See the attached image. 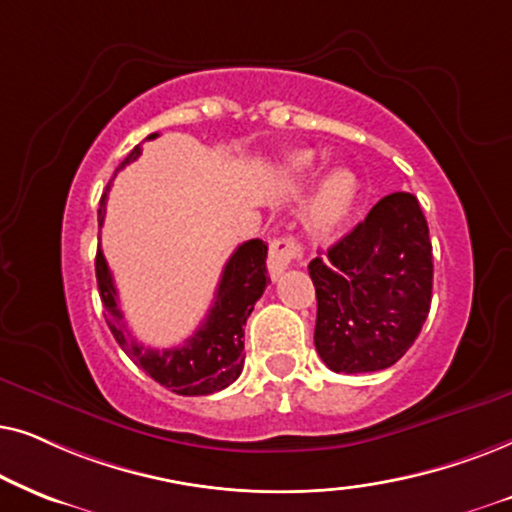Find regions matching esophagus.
<instances>
[{
	"instance_id": "34e87169",
	"label": "esophagus",
	"mask_w": 512,
	"mask_h": 512,
	"mask_svg": "<svg viewBox=\"0 0 512 512\" xmlns=\"http://www.w3.org/2000/svg\"><path fill=\"white\" fill-rule=\"evenodd\" d=\"M302 260H304V248L295 236H281L271 243L269 271L274 278L281 274V271L288 269L292 262H302Z\"/></svg>"
}]
</instances>
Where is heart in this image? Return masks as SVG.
<instances>
[{
	"label": "heart",
	"mask_w": 512,
	"mask_h": 512,
	"mask_svg": "<svg viewBox=\"0 0 512 512\" xmlns=\"http://www.w3.org/2000/svg\"><path fill=\"white\" fill-rule=\"evenodd\" d=\"M318 163L313 152H295L285 161V175L290 180H306L316 173ZM358 199V180L351 170L335 168L330 170L316 189L313 199V224L318 229H335L351 215Z\"/></svg>",
	"instance_id": "b5f03b06"
}]
</instances>
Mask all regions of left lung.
I'll return each mask as SVG.
<instances>
[{
  "instance_id": "8db88e82",
  "label": "left lung",
  "mask_w": 512,
  "mask_h": 512,
  "mask_svg": "<svg viewBox=\"0 0 512 512\" xmlns=\"http://www.w3.org/2000/svg\"><path fill=\"white\" fill-rule=\"evenodd\" d=\"M316 285L318 356L332 372L398 363L431 309L433 248L417 196L381 199L342 241L309 264Z\"/></svg>"
}]
</instances>
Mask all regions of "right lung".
<instances>
[{"label": "right lung", "mask_w": 512, "mask_h": 512, "mask_svg": "<svg viewBox=\"0 0 512 512\" xmlns=\"http://www.w3.org/2000/svg\"><path fill=\"white\" fill-rule=\"evenodd\" d=\"M154 138L156 133L147 140ZM140 154V145H135L133 152L121 161L117 173ZM102 222H105V196L98 210L100 227ZM95 278H98L100 299L105 304L107 325L126 356L168 391L177 395H210L234 384L243 370V325L269 283L267 243L252 238L238 245L229 262L224 264L215 304L210 306L206 320L185 344L173 346V349H152L131 335L124 313L119 309L112 271L100 248L95 255Z\"/></svg>", "instance_id": "add662e5"}]
</instances>
